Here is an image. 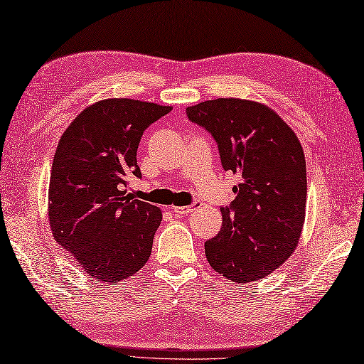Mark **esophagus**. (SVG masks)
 <instances>
[{
    "label": "esophagus",
    "instance_id": "34e87169",
    "mask_svg": "<svg viewBox=\"0 0 364 364\" xmlns=\"http://www.w3.org/2000/svg\"><path fill=\"white\" fill-rule=\"evenodd\" d=\"M202 203L200 202H198V200H194L191 205H188V206H173V211L176 213V214H181V215H183V214H190L191 211H194L196 208H199Z\"/></svg>",
    "mask_w": 364,
    "mask_h": 364
}]
</instances>
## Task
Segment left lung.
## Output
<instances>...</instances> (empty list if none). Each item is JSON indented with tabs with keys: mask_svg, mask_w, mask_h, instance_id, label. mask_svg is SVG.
I'll use <instances>...</instances> for the list:
<instances>
[{
	"mask_svg": "<svg viewBox=\"0 0 364 364\" xmlns=\"http://www.w3.org/2000/svg\"><path fill=\"white\" fill-rule=\"evenodd\" d=\"M218 142L225 171L242 182L222 206V228L205 242L214 271L235 283L267 277L300 240L306 206V162L287 122L259 102L219 97L186 109Z\"/></svg>",
	"mask_w": 364,
	"mask_h": 364,
	"instance_id": "1",
	"label": "left lung"
}]
</instances>
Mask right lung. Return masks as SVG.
Segmentation results:
<instances>
[{
  "label": "right lung",
  "instance_id": "obj_1",
  "mask_svg": "<svg viewBox=\"0 0 364 364\" xmlns=\"http://www.w3.org/2000/svg\"><path fill=\"white\" fill-rule=\"evenodd\" d=\"M171 107L134 100L100 101L61 136L48 186L55 240L88 276L116 283L149 260L162 213L125 188L141 179L136 153L149 127Z\"/></svg>",
  "mask_w": 364,
  "mask_h": 364
}]
</instances>
